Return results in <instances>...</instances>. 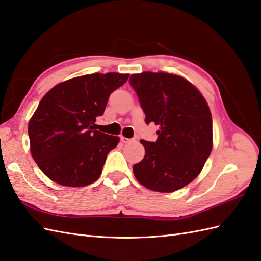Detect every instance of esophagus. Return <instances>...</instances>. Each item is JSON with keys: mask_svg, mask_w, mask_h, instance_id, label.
<instances>
[{"mask_svg": "<svg viewBox=\"0 0 261 261\" xmlns=\"http://www.w3.org/2000/svg\"><path fill=\"white\" fill-rule=\"evenodd\" d=\"M120 140H121V142H123V143H128V142L131 141V139L124 138V137H120Z\"/></svg>", "mask_w": 261, "mask_h": 261, "instance_id": "34e87169", "label": "esophagus"}]
</instances>
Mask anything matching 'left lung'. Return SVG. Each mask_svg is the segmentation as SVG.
<instances>
[{"label":"left lung","mask_w":261,"mask_h":261,"mask_svg":"<svg viewBox=\"0 0 261 261\" xmlns=\"http://www.w3.org/2000/svg\"><path fill=\"white\" fill-rule=\"evenodd\" d=\"M129 81L145 123L159 125L156 141L141 140L145 154L133 165L135 177L150 190H179L198 177L213 150L207 102L189 81L174 74L143 72Z\"/></svg>","instance_id":"obj_1"}]
</instances>
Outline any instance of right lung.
Returning a JSON list of instances; mask_svg holds the SVG:
<instances>
[{
  "label": "right lung",
  "instance_id": "add662e5",
  "mask_svg": "<svg viewBox=\"0 0 261 261\" xmlns=\"http://www.w3.org/2000/svg\"><path fill=\"white\" fill-rule=\"evenodd\" d=\"M128 77L114 72L77 76L57 84L42 98L28 132L31 154L47 178L66 187L98 180L119 138L94 130V122L110 94Z\"/></svg>",
  "mask_w": 261,
  "mask_h": 261
}]
</instances>
